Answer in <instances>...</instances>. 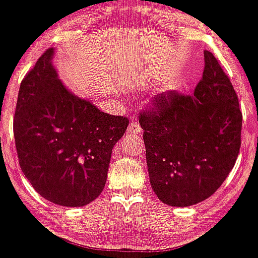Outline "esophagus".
Returning <instances> with one entry per match:
<instances>
[{
    "mask_svg": "<svg viewBox=\"0 0 258 258\" xmlns=\"http://www.w3.org/2000/svg\"><path fill=\"white\" fill-rule=\"evenodd\" d=\"M141 130V126H139V123L136 120H132L131 122H130L128 127H127V132L128 133H139Z\"/></svg>",
    "mask_w": 258,
    "mask_h": 258,
    "instance_id": "obj_1",
    "label": "esophagus"
}]
</instances>
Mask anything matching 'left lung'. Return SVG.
<instances>
[{"mask_svg":"<svg viewBox=\"0 0 258 258\" xmlns=\"http://www.w3.org/2000/svg\"><path fill=\"white\" fill-rule=\"evenodd\" d=\"M193 96L170 93L139 115L150 184L174 207L204 201L220 188L240 149L242 115L232 82L211 52Z\"/></svg>","mask_w":258,"mask_h":258,"instance_id":"left-lung-1","label":"left lung"}]
</instances>
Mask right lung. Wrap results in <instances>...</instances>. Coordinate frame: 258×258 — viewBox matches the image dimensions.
Segmentation results:
<instances>
[{
	"mask_svg": "<svg viewBox=\"0 0 258 258\" xmlns=\"http://www.w3.org/2000/svg\"><path fill=\"white\" fill-rule=\"evenodd\" d=\"M54 53L47 49L20 85L13 125L18 159L41 197L81 207L104 189L112 148L128 119L68 90L53 65Z\"/></svg>",
	"mask_w": 258,
	"mask_h": 258,
	"instance_id": "right-lung-1",
	"label": "right lung"
}]
</instances>
